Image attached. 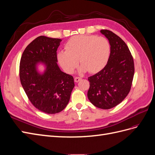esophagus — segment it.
<instances>
[{"instance_id": "obj_1", "label": "esophagus", "mask_w": 155, "mask_h": 155, "mask_svg": "<svg viewBox=\"0 0 155 155\" xmlns=\"http://www.w3.org/2000/svg\"><path fill=\"white\" fill-rule=\"evenodd\" d=\"M81 79V78H79V77H76V78H74V81H75V82L78 83V82H79V81H80Z\"/></svg>"}]
</instances>
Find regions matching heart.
<instances>
[{"mask_svg": "<svg viewBox=\"0 0 155 155\" xmlns=\"http://www.w3.org/2000/svg\"><path fill=\"white\" fill-rule=\"evenodd\" d=\"M67 51L60 50L58 59L61 67L68 74L74 72L79 64L81 73L89 71L100 72L109 61L110 47L109 41L104 37L78 35L71 37L65 45Z\"/></svg>", "mask_w": 155, "mask_h": 155, "instance_id": "1", "label": "heart"}]
</instances>
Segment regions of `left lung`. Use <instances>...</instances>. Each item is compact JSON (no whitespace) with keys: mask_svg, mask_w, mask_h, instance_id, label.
I'll list each match as a JSON object with an SVG mask.
<instances>
[{"mask_svg":"<svg viewBox=\"0 0 155 155\" xmlns=\"http://www.w3.org/2000/svg\"><path fill=\"white\" fill-rule=\"evenodd\" d=\"M100 32L109 42L110 57L101 71L88 78L87 96L96 107L109 109L128 95L134 77V61L128 46L120 37L107 30Z\"/></svg>","mask_w":155,"mask_h":155,"instance_id":"1","label":"left lung"}]
</instances>
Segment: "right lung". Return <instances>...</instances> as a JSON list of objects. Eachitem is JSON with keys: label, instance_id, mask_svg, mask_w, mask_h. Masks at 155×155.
<instances>
[{"label": "right lung", "instance_id": "add662e5", "mask_svg": "<svg viewBox=\"0 0 155 155\" xmlns=\"http://www.w3.org/2000/svg\"><path fill=\"white\" fill-rule=\"evenodd\" d=\"M61 41L37 37L27 46L21 59L22 88L34 106L46 114L62 111L68 104L75 85L73 77L61 71L57 63V50Z\"/></svg>", "mask_w": 155, "mask_h": 155}]
</instances>
